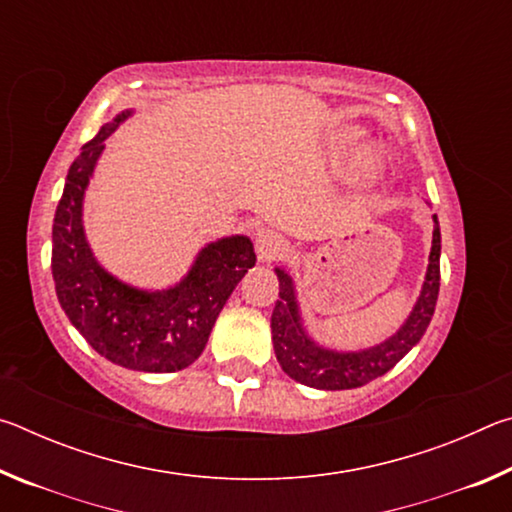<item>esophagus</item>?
<instances>
[{"label":"esophagus","mask_w":512,"mask_h":512,"mask_svg":"<svg viewBox=\"0 0 512 512\" xmlns=\"http://www.w3.org/2000/svg\"><path fill=\"white\" fill-rule=\"evenodd\" d=\"M255 250H257V257L262 259V262H277V259L287 257L289 241L282 235H277L275 230L262 228V230H257V235H255Z\"/></svg>","instance_id":"obj_1"}]
</instances>
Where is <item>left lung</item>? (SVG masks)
<instances>
[{
	"label": "left lung",
	"mask_w": 512,
	"mask_h": 512,
	"mask_svg": "<svg viewBox=\"0 0 512 512\" xmlns=\"http://www.w3.org/2000/svg\"><path fill=\"white\" fill-rule=\"evenodd\" d=\"M433 241L429 253L427 277H424L420 298L415 302L411 316L397 332L375 348L359 352H336L320 348L307 336L302 327L296 289L289 273L275 268L280 280V298H277L271 316L273 348L282 370L300 384L320 388V391H348L368 381L386 375L415 343L422 339L431 323L440 289V228L438 216L433 214Z\"/></svg>",
	"instance_id": "left-lung-1"
}]
</instances>
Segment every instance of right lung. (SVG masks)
Here are the masks:
<instances>
[{
    "label": "right lung",
    "mask_w": 512,
    "mask_h": 512,
    "mask_svg": "<svg viewBox=\"0 0 512 512\" xmlns=\"http://www.w3.org/2000/svg\"><path fill=\"white\" fill-rule=\"evenodd\" d=\"M131 110L101 126L69 167L51 232V273L60 307L101 357L128 370L176 372L194 363L235 291L255 250L248 237L207 244L180 284L167 291H142L103 271L83 232V194L106 137Z\"/></svg>",
    "instance_id": "obj_1"
}]
</instances>
